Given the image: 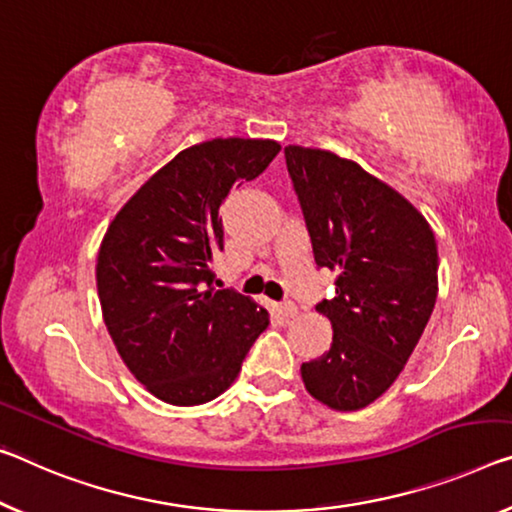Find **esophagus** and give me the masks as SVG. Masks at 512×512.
Returning a JSON list of instances; mask_svg holds the SVG:
<instances>
[{"label": "esophagus", "instance_id": "1", "mask_svg": "<svg viewBox=\"0 0 512 512\" xmlns=\"http://www.w3.org/2000/svg\"><path fill=\"white\" fill-rule=\"evenodd\" d=\"M277 311L281 313L283 318H295V316H297V306H295V304H290V302L277 304Z\"/></svg>", "mask_w": 512, "mask_h": 512}]
</instances>
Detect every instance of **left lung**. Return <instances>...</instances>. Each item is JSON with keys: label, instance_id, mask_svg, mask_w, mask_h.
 Wrapping results in <instances>:
<instances>
[{"label": "left lung", "instance_id": "obj_1", "mask_svg": "<svg viewBox=\"0 0 512 512\" xmlns=\"http://www.w3.org/2000/svg\"><path fill=\"white\" fill-rule=\"evenodd\" d=\"M286 164L316 263L336 272V297L316 306L332 322V345L302 364V382L329 410H364L396 382L435 309V233L357 162L286 146Z\"/></svg>", "mask_w": 512, "mask_h": 512}]
</instances>
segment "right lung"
I'll return each instance as SVG.
<instances>
[{"label":"right lung","mask_w":512,"mask_h":512,"mask_svg":"<svg viewBox=\"0 0 512 512\" xmlns=\"http://www.w3.org/2000/svg\"><path fill=\"white\" fill-rule=\"evenodd\" d=\"M274 139H212L180 151L116 212L100 242L102 320L128 371L169 405L222 396L270 325L261 304L217 290L224 249L219 206L235 185L263 174Z\"/></svg>","instance_id":"obj_1"}]
</instances>
